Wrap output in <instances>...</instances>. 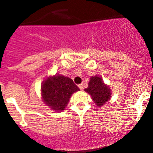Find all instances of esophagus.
Instances as JSON below:
<instances>
[{
    "label": "esophagus",
    "mask_w": 153,
    "mask_h": 153,
    "mask_svg": "<svg viewBox=\"0 0 153 153\" xmlns=\"http://www.w3.org/2000/svg\"><path fill=\"white\" fill-rule=\"evenodd\" d=\"M78 86H79V88L81 90H83V84H82V83H81V84H79V85H78Z\"/></svg>",
    "instance_id": "esophagus-1"
}]
</instances>
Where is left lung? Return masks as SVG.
Wrapping results in <instances>:
<instances>
[{
    "label": "left lung",
    "instance_id": "8db88e82",
    "mask_svg": "<svg viewBox=\"0 0 153 153\" xmlns=\"http://www.w3.org/2000/svg\"><path fill=\"white\" fill-rule=\"evenodd\" d=\"M88 84V87L85 89V91L91 95L92 99L97 106H102L110 99V90L104 84L100 76H92Z\"/></svg>",
    "mask_w": 153,
    "mask_h": 153
}]
</instances>
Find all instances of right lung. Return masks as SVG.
I'll use <instances>...</instances> for the list:
<instances>
[{
    "label": "right lung",
    "mask_w": 153,
    "mask_h": 153,
    "mask_svg": "<svg viewBox=\"0 0 153 153\" xmlns=\"http://www.w3.org/2000/svg\"><path fill=\"white\" fill-rule=\"evenodd\" d=\"M42 97L44 102L52 109L62 111L74 92L79 89L69 77L56 75L47 78L42 85Z\"/></svg>",
    "instance_id": "add662e5"
}]
</instances>
